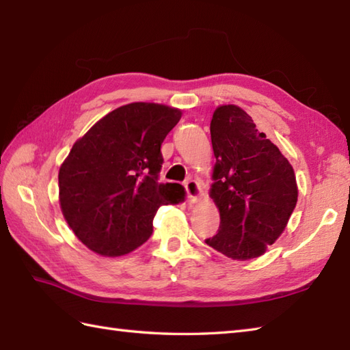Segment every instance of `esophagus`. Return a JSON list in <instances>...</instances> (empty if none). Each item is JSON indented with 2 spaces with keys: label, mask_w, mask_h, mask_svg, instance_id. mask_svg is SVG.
<instances>
[{
  "label": "esophagus",
  "mask_w": 350,
  "mask_h": 350,
  "mask_svg": "<svg viewBox=\"0 0 350 350\" xmlns=\"http://www.w3.org/2000/svg\"><path fill=\"white\" fill-rule=\"evenodd\" d=\"M185 188H187L188 192V198H189V203H197L200 197H202V187H200V183L194 179H189L188 182H185Z\"/></svg>",
  "instance_id": "34e87169"
}]
</instances>
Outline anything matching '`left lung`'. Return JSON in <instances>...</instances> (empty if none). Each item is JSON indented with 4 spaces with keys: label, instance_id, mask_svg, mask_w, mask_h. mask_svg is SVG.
I'll return each instance as SVG.
<instances>
[{
    "label": "left lung",
    "instance_id": "1",
    "mask_svg": "<svg viewBox=\"0 0 350 350\" xmlns=\"http://www.w3.org/2000/svg\"><path fill=\"white\" fill-rule=\"evenodd\" d=\"M211 138L217 162L209 197L221 224L206 243L233 260L263 256L298 202L293 167L237 105L213 111Z\"/></svg>",
    "mask_w": 350,
    "mask_h": 350
}]
</instances>
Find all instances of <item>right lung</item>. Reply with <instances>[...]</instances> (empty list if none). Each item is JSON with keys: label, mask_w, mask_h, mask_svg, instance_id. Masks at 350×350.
Masks as SVG:
<instances>
[{"label": "right lung", "mask_w": 350, "mask_h": 350, "mask_svg": "<svg viewBox=\"0 0 350 350\" xmlns=\"http://www.w3.org/2000/svg\"><path fill=\"white\" fill-rule=\"evenodd\" d=\"M182 111L132 102L111 111L75 141L58 171V200L72 232L88 250L120 257L153 232L161 204L185 202L179 183H159L161 144Z\"/></svg>", "instance_id": "right-lung-1"}]
</instances>
